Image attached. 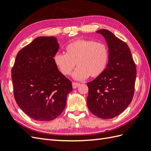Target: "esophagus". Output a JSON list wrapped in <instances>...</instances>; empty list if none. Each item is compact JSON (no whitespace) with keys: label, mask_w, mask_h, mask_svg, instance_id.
<instances>
[{"label":"esophagus","mask_w":151,"mask_h":151,"mask_svg":"<svg viewBox=\"0 0 151 151\" xmlns=\"http://www.w3.org/2000/svg\"><path fill=\"white\" fill-rule=\"evenodd\" d=\"M72 85H73V88H77L80 86V83H76V82H73Z\"/></svg>","instance_id":"34e87169"}]
</instances>
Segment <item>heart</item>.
<instances>
[{
	"label": "heart",
	"mask_w": 151,
	"mask_h": 151,
	"mask_svg": "<svg viewBox=\"0 0 151 151\" xmlns=\"http://www.w3.org/2000/svg\"><path fill=\"white\" fill-rule=\"evenodd\" d=\"M66 53H57L54 63L62 74L69 75L78 65L73 78L83 80L97 77L105 71L109 61V48L105 43L90 40H78L69 43L65 48Z\"/></svg>",
	"instance_id": "b5f03b06"
}]
</instances>
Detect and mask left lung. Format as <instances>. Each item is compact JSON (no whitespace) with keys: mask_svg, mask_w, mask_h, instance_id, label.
Here are the masks:
<instances>
[{"mask_svg":"<svg viewBox=\"0 0 151 151\" xmlns=\"http://www.w3.org/2000/svg\"><path fill=\"white\" fill-rule=\"evenodd\" d=\"M96 33L105 39L109 57L102 74L87 83V104L92 114L104 119H111L121 114L132 101L137 68L125 42L106 29Z\"/></svg>","mask_w":151,"mask_h":151,"instance_id":"obj_1","label":"left lung"}]
</instances>
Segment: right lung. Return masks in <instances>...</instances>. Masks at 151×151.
Segmentation results:
<instances>
[{
    "instance_id": "obj_1",
    "label": "right lung",
    "mask_w": 151,
    "mask_h": 151,
    "mask_svg": "<svg viewBox=\"0 0 151 151\" xmlns=\"http://www.w3.org/2000/svg\"><path fill=\"white\" fill-rule=\"evenodd\" d=\"M59 48L55 37H38L19 51L11 70L17 103L36 121H50L60 115L73 89L54 63Z\"/></svg>"
}]
</instances>
